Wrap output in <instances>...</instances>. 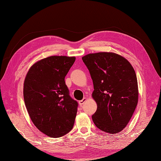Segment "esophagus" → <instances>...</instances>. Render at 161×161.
Here are the masks:
<instances>
[{"label": "esophagus", "mask_w": 161, "mask_h": 161, "mask_svg": "<svg viewBox=\"0 0 161 161\" xmlns=\"http://www.w3.org/2000/svg\"><path fill=\"white\" fill-rule=\"evenodd\" d=\"M86 100H87V99H86V97H84V98L82 99V100L79 101V104H80V106H82V105L84 104V102L86 101Z\"/></svg>", "instance_id": "esophagus-1"}]
</instances>
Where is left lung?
Wrapping results in <instances>:
<instances>
[{"label": "left lung", "instance_id": "1", "mask_svg": "<svg viewBox=\"0 0 161 161\" xmlns=\"http://www.w3.org/2000/svg\"><path fill=\"white\" fill-rule=\"evenodd\" d=\"M93 82L92 94L97 111L92 115L102 131L117 133L127 125L138 104L137 77L125 58L114 53L88 54L82 57Z\"/></svg>", "mask_w": 161, "mask_h": 161}]
</instances>
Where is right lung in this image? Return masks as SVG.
Here are the masks:
<instances>
[{
	"mask_svg": "<svg viewBox=\"0 0 161 161\" xmlns=\"http://www.w3.org/2000/svg\"><path fill=\"white\" fill-rule=\"evenodd\" d=\"M75 57L51 56L32 66L24 81L23 97L34 125L51 138L73 129L78 103L70 96L65 77Z\"/></svg>",
	"mask_w": 161,
	"mask_h": 161,
	"instance_id": "right-lung-1",
	"label": "right lung"
}]
</instances>
